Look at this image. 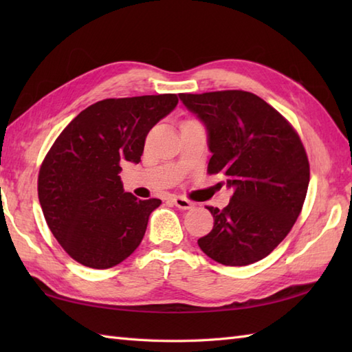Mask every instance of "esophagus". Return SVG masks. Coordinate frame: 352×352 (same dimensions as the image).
<instances>
[{"mask_svg":"<svg viewBox=\"0 0 352 352\" xmlns=\"http://www.w3.org/2000/svg\"><path fill=\"white\" fill-rule=\"evenodd\" d=\"M172 203H174L175 207L182 208V210H189V208L193 207L192 201H189L188 198H184V197H172Z\"/></svg>","mask_w":352,"mask_h":352,"instance_id":"1","label":"esophagus"}]
</instances>
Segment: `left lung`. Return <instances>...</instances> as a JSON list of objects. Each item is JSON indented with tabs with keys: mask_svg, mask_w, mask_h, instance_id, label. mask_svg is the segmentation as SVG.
Listing matches in <instances>:
<instances>
[{
	"mask_svg": "<svg viewBox=\"0 0 352 352\" xmlns=\"http://www.w3.org/2000/svg\"><path fill=\"white\" fill-rule=\"evenodd\" d=\"M207 130L208 174L233 190L226 208L207 207L214 226L198 239L218 263L246 266L269 256L301 213L310 166L292 125L260 96L245 91L180 94Z\"/></svg>",
	"mask_w": 352,
	"mask_h": 352,
	"instance_id": "obj_1",
	"label": "left lung"
}]
</instances>
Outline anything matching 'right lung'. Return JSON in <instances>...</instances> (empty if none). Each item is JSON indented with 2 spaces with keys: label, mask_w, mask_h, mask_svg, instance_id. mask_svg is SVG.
Segmentation results:
<instances>
[{
  "label": "right lung",
  "mask_w": 352,
  "mask_h": 352,
  "mask_svg": "<svg viewBox=\"0 0 352 352\" xmlns=\"http://www.w3.org/2000/svg\"><path fill=\"white\" fill-rule=\"evenodd\" d=\"M175 94L110 98L72 119L39 170L37 193L51 233L78 263L116 266L140 245L160 199L124 190L121 163H139L146 134L177 107Z\"/></svg>",
  "instance_id": "right-lung-1"
}]
</instances>
